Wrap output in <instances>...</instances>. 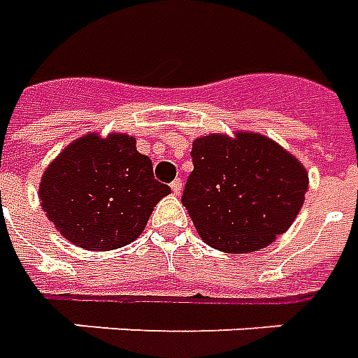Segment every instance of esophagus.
I'll list each match as a JSON object with an SVG mask.
<instances>
[{
    "label": "esophagus",
    "mask_w": 358,
    "mask_h": 358,
    "mask_svg": "<svg viewBox=\"0 0 358 358\" xmlns=\"http://www.w3.org/2000/svg\"><path fill=\"white\" fill-rule=\"evenodd\" d=\"M181 191H183V181L181 179H175L173 183H171V192L173 194H181Z\"/></svg>",
    "instance_id": "obj_1"
}]
</instances>
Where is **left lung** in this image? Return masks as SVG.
Returning <instances> with one entry per match:
<instances>
[{
    "instance_id": "1",
    "label": "left lung",
    "mask_w": 358,
    "mask_h": 358,
    "mask_svg": "<svg viewBox=\"0 0 358 358\" xmlns=\"http://www.w3.org/2000/svg\"><path fill=\"white\" fill-rule=\"evenodd\" d=\"M191 158L194 169L181 200L200 239L212 248L247 255L268 247L303 208L308 173L268 136H200Z\"/></svg>"
}]
</instances>
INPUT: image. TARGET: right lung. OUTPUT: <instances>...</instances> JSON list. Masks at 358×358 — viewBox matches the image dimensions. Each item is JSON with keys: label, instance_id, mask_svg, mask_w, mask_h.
<instances>
[{"label": "right lung", "instance_id": "1", "mask_svg": "<svg viewBox=\"0 0 358 358\" xmlns=\"http://www.w3.org/2000/svg\"><path fill=\"white\" fill-rule=\"evenodd\" d=\"M171 189L154 179L148 156L123 133L86 134L53 159L38 196L55 229L88 250H113L134 241Z\"/></svg>", "mask_w": 358, "mask_h": 358}]
</instances>
